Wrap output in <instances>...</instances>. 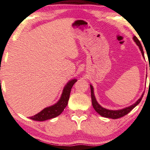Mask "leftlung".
<instances>
[{
    "label": "left lung",
    "mask_w": 150,
    "mask_h": 150,
    "mask_svg": "<svg viewBox=\"0 0 150 150\" xmlns=\"http://www.w3.org/2000/svg\"><path fill=\"white\" fill-rule=\"evenodd\" d=\"M133 40H134V41L136 42L137 45L139 47V50L141 51L142 56H143V57L144 58V50H143V48H142L140 42H139L138 39L137 38L135 35L133 37ZM90 87H91V100H92V105H93L94 109L96 110V112H98L100 116H103V117L112 118V119H117L119 118H121V117H122V116L126 115L127 114H128L134 107H136V106L138 105L139 103H140V101L142 100V97H143L144 94V92L143 93H142L141 97L139 98L135 103L133 104L132 105L128 106V107L124 108L122 109H120V110H109V109H106L105 108H103V106H101L98 103V102L96 101V99L95 98V94H94L93 87L91 85H90Z\"/></svg>",
    "instance_id": "obj_1"
}]
</instances>
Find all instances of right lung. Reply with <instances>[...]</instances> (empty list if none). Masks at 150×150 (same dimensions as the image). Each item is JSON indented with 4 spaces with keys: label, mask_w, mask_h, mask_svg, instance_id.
Masks as SVG:
<instances>
[{
    "label": "right lung",
    "mask_w": 150,
    "mask_h": 150,
    "mask_svg": "<svg viewBox=\"0 0 150 150\" xmlns=\"http://www.w3.org/2000/svg\"><path fill=\"white\" fill-rule=\"evenodd\" d=\"M77 80L76 79H73L68 81L64 88H63V92L62 95H61L59 100L56 103L50 106H48V107L45 108L42 111H40L39 113L36 114L34 116H31V117H30V118L33 120L44 121L49 120V119L51 118H55L57 116L60 115L67 105L71 90V88L75 82H77Z\"/></svg>",
    "instance_id": "obj_1"
}]
</instances>
